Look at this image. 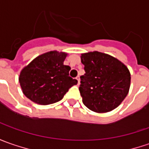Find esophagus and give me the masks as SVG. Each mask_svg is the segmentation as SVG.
<instances>
[{"label":"esophagus","mask_w":149,"mask_h":149,"mask_svg":"<svg viewBox=\"0 0 149 149\" xmlns=\"http://www.w3.org/2000/svg\"><path fill=\"white\" fill-rule=\"evenodd\" d=\"M76 79L77 80V84H79V83H80V77H79V76H77V77H76Z\"/></svg>","instance_id":"1"}]
</instances>
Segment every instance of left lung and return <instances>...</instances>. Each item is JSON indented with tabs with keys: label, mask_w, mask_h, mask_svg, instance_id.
Instances as JSON below:
<instances>
[{
	"label": "left lung",
	"mask_w": 149,
	"mask_h": 149,
	"mask_svg": "<svg viewBox=\"0 0 149 149\" xmlns=\"http://www.w3.org/2000/svg\"><path fill=\"white\" fill-rule=\"evenodd\" d=\"M85 73L79 91L82 102L98 113L116 109L128 95L130 73L125 65L108 54L91 52L81 54Z\"/></svg>",
	"instance_id": "left-lung-1"
}]
</instances>
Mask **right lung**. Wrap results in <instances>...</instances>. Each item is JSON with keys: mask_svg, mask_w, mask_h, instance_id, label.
Returning a JSON list of instances; mask_svg holds the SVG:
<instances>
[{"mask_svg": "<svg viewBox=\"0 0 149 149\" xmlns=\"http://www.w3.org/2000/svg\"><path fill=\"white\" fill-rule=\"evenodd\" d=\"M67 54L51 51L25 67L19 81L24 95L39 105H50L63 99L77 81L69 77V66L63 65Z\"/></svg>", "mask_w": 149, "mask_h": 149, "instance_id": "1", "label": "right lung"}]
</instances>
